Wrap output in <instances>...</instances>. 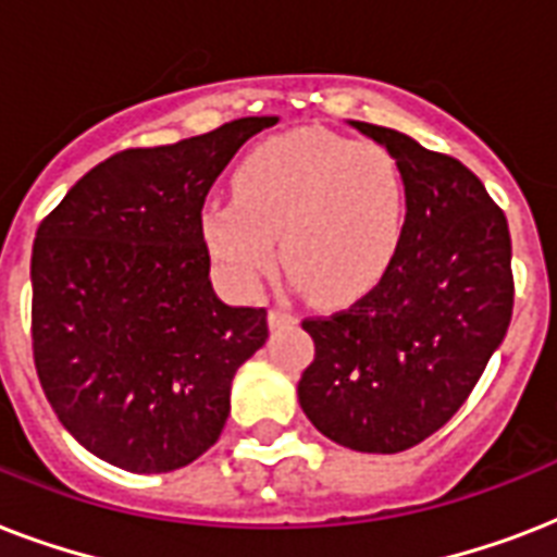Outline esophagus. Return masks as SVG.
<instances>
[{
  "mask_svg": "<svg viewBox=\"0 0 557 557\" xmlns=\"http://www.w3.org/2000/svg\"><path fill=\"white\" fill-rule=\"evenodd\" d=\"M286 323H295V314L288 312V309H271L269 312V326H286Z\"/></svg>",
  "mask_w": 557,
  "mask_h": 557,
  "instance_id": "34e87169",
  "label": "esophagus"
}]
</instances>
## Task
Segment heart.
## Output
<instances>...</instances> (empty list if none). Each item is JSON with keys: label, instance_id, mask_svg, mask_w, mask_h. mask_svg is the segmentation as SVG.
<instances>
[{"label": "heart", "instance_id": "b5f03b06", "mask_svg": "<svg viewBox=\"0 0 557 557\" xmlns=\"http://www.w3.org/2000/svg\"><path fill=\"white\" fill-rule=\"evenodd\" d=\"M405 231V178L379 144L295 133L257 147L236 168L234 199H210L201 236L239 292L274 262L318 304L367 295Z\"/></svg>", "mask_w": 557, "mask_h": 557}]
</instances>
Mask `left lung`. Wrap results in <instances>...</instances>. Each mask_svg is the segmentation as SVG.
I'll list each match as a JSON object with an SVG mask.
<instances>
[{
  "label": "left lung",
  "instance_id": "left-lung-1",
  "mask_svg": "<svg viewBox=\"0 0 557 557\" xmlns=\"http://www.w3.org/2000/svg\"><path fill=\"white\" fill-rule=\"evenodd\" d=\"M396 159L405 231L361 300L306 318L314 361L297 398L309 422L361 454H398L457 413L506 338L515 306L509 222L462 161L349 121Z\"/></svg>",
  "mask_w": 557,
  "mask_h": 557
}]
</instances>
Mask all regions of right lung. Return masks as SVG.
<instances>
[{"label":"right lung","mask_w":557,"mask_h":557,"mask_svg":"<svg viewBox=\"0 0 557 557\" xmlns=\"http://www.w3.org/2000/svg\"><path fill=\"white\" fill-rule=\"evenodd\" d=\"M277 117L100 161L37 227L30 341L63 428L109 466L164 474L219 440L236 370L269 338L265 309L222 304L205 196Z\"/></svg>","instance_id":"obj_1"}]
</instances>
